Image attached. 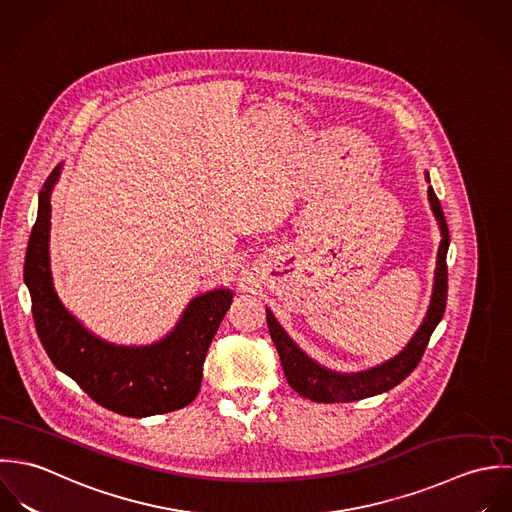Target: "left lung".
I'll return each mask as SVG.
<instances>
[{"mask_svg":"<svg viewBox=\"0 0 512 512\" xmlns=\"http://www.w3.org/2000/svg\"><path fill=\"white\" fill-rule=\"evenodd\" d=\"M425 180L429 182V172H425ZM429 196V205L431 211L437 219L439 233H441V243L437 249V261H435V273H433V289H431V299L429 307L423 316V322L415 330V334L409 338L408 344L400 354L394 358L362 370V372H336L330 370L316 360H312L303 348L297 346V342L287 334V330L279 324L275 314L267 308V326L271 332V338L277 346L285 378L289 386L301 394L303 398H308L312 402H322V404H340V402H356L364 398H372L378 394H384L398 386L402 380H406L413 368L419 364L429 336L435 330V326L441 322L443 312H445V303H447V249H449V229L447 221L443 215L441 204L429 186L427 190Z\"/></svg>","mask_w":512,"mask_h":512,"instance_id":"obj_1","label":"left lung"}]
</instances>
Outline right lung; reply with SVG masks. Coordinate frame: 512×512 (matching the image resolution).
Wrapping results in <instances>:
<instances>
[{"mask_svg": "<svg viewBox=\"0 0 512 512\" xmlns=\"http://www.w3.org/2000/svg\"><path fill=\"white\" fill-rule=\"evenodd\" d=\"M63 162L39 192L23 281L31 295L33 320L51 362L73 378L97 404L128 417L168 413L192 404L202 386L207 348L233 301L231 289L194 297L176 326L158 342L122 346L91 332L55 291L51 273V194Z\"/></svg>", "mask_w": 512, "mask_h": 512, "instance_id": "right-lung-1", "label": "right lung"}]
</instances>
